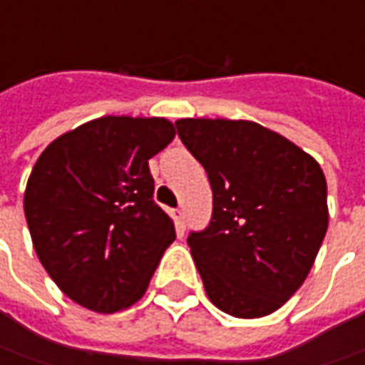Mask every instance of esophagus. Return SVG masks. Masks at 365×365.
Instances as JSON below:
<instances>
[{
  "instance_id": "esophagus-1",
  "label": "esophagus",
  "mask_w": 365,
  "mask_h": 365,
  "mask_svg": "<svg viewBox=\"0 0 365 365\" xmlns=\"http://www.w3.org/2000/svg\"><path fill=\"white\" fill-rule=\"evenodd\" d=\"M170 215L175 219L176 230H185V211L178 207V209H173V211H170Z\"/></svg>"
}]
</instances>
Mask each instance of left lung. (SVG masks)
I'll list each match as a JSON object with an SVG mask.
<instances>
[{
	"mask_svg": "<svg viewBox=\"0 0 365 365\" xmlns=\"http://www.w3.org/2000/svg\"><path fill=\"white\" fill-rule=\"evenodd\" d=\"M203 164L213 215L190 247L209 301L240 319L270 315L301 288L327 233V182L313 156L244 120H178Z\"/></svg>",
	"mask_w": 365,
	"mask_h": 365,
	"instance_id": "obj_1",
	"label": "left lung"
}]
</instances>
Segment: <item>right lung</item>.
Returning <instances> with one entry per match:
<instances>
[{
  "instance_id": "right-lung-1",
  "label": "right lung",
  "mask_w": 365,
  "mask_h": 365,
  "mask_svg": "<svg viewBox=\"0 0 365 365\" xmlns=\"http://www.w3.org/2000/svg\"><path fill=\"white\" fill-rule=\"evenodd\" d=\"M173 138L164 118L107 115L56 138L32 168L24 213L38 259L68 299L95 313L140 301L175 242L148 166Z\"/></svg>"
}]
</instances>
